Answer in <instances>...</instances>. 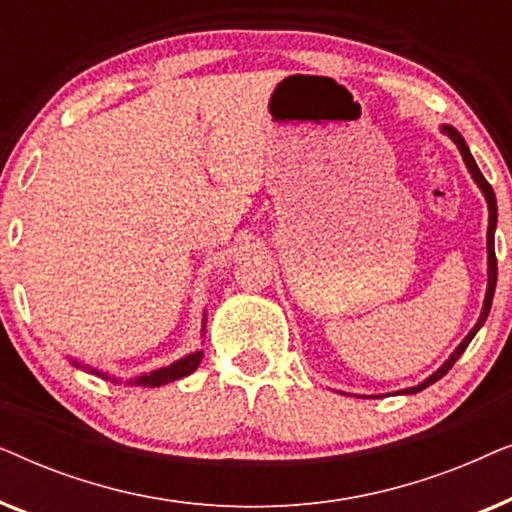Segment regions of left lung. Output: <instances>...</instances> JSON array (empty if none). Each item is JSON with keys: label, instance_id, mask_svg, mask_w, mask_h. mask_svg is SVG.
<instances>
[{"label": "left lung", "instance_id": "8db88e82", "mask_svg": "<svg viewBox=\"0 0 512 512\" xmlns=\"http://www.w3.org/2000/svg\"><path fill=\"white\" fill-rule=\"evenodd\" d=\"M445 132L447 137L452 139L454 144H457V149H459V153H461V158H464V163H466V167H468V172H471V177H473V181L475 184H478V188L482 191V195H485V200H487V209H489V226H487V293H485V303H482V312H480V319H478V324H475L471 331H468V335L464 340H461V345L454 349V352L450 354V359H447L443 366H440L436 373L433 375H429L426 377L424 382H419L417 387H410V389H401V391H396V394H417V391H422V389H426L429 387V384H433V382H438L440 377L443 375H447V370H450L454 363H457V359L461 354L466 352V347L471 345V340L475 338V333L480 331L482 328V324H485L487 321V314H489V310H492V298H494V289H496V254H494V230H496V195H494V191H492V186L487 184V179L482 177V172H480V167H478V163H475V158L471 156V151H468V146H466V142H464V137L459 135L457 130L452 128V125H443V128H440Z\"/></svg>", "mask_w": 512, "mask_h": 512}]
</instances>
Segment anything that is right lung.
<instances>
[{
  "label": "right lung",
  "mask_w": 512,
  "mask_h": 512,
  "mask_svg": "<svg viewBox=\"0 0 512 512\" xmlns=\"http://www.w3.org/2000/svg\"><path fill=\"white\" fill-rule=\"evenodd\" d=\"M202 331H205V321H202ZM200 361H202V349H198V352H193V354H186L184 359L174 361V363H170V366L151 370V373L139 375V377H135V380H128V384H137V387H163V384H167V382L181 380V377L191 375L193 370L200 366ZM72 363L76 368H83V370H88V373H95V375L104 377V380H111L118 384V377H109L107 373H100V370L83 366V363H79V361H72Z\"/></svg>",
  "instance_id": "obj_1"
}]
</instances>
